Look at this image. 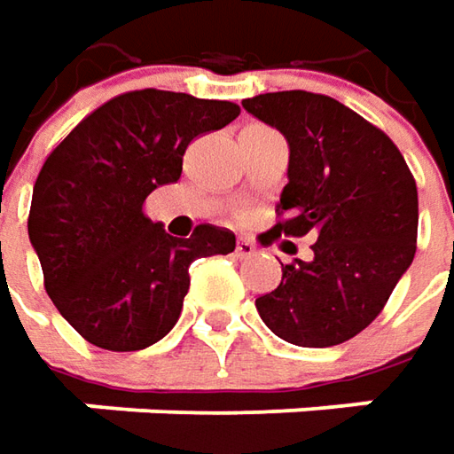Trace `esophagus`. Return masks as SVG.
Returning a JSON list of instances; mask_svg holds the SVG:
<instances>
[{
  "label": "esophagus",
  "mask_w": 454,
  "mask_h": 454,
  "mask_svg": "<svg viewBox=\"0 0 454 454\" xmlns=\"http://www.w3.org/2000/svg\"><path fill=\"white\" fill-rule=\"evenodd\" d=\"M256 251H258L256 241H251V239H239V243H236V256L239 258L254 256Z\"/></svg>",
  "instance_id": "obj_1"
}]
</instances>
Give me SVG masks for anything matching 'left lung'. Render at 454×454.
Here are the masks:
<instances>
[{"label": "left lung", "instance_id": "1", "mask_svg": "<svg viewBox=\"0 0 454 454\" xmlns=\"http://www.w3.org/2000/svg\"><path fill=\"white\" fill-rule=\"evenodd\" d=\"M289 143L278 221L261 243L317 233L314 258L281 263L256 299L263 324L296 347H334L367 329L417 248V185L397 145L334 98L286 90L243 100Z\"/></svg>", "mask_w": 454, "mask_h": 454}]
</instances>
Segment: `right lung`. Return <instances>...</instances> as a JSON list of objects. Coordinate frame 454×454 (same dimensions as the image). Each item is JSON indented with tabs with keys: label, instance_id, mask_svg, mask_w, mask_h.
Here are the masks:
<instances>
[{
	"label": "right lung",
	"instance_id": "1",
	"mask_svg": "<svg viewBox=\"0 0 454 454\" xmlns=\"http://www.w3.org/2000/svg\"><path fill=\"white\" fill-rule=\"evenodd\" d=\"M239 113L236 102L135 90L90 113L44 160L27 231L52 304L90 344L137 352L160 341L180 317L188 266L236 248L211 223L176 239L143 203L180 178L191 140Z\"/></svg>",
	"mask_w": 454,
	"mask_h": 454
}]
</instances>
